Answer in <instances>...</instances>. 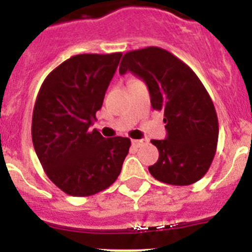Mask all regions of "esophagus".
I'll use <instances>...</instances> for the list:
<instances>
[{"label": "esophagus", "instance_id": "esophagus-1", "mask_svg": "<svg viewBox=\"0 0 252 252\" xmlns=\"http://www.w3.org/2000/svg\"><path fill=\"white\" fill-rule=\"evenodd\" d=\"M145 144H148V140H146V139L132 140V145L135 146V148H141V146H144Z\"/></svg>", "mask_w": 252, "mask_h": 252}]
</instances>
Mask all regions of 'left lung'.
<instances>
[{
  "label": "left lung",
  "mask_w": 252,
  "mask_h": 252,
  "mask_svg": "<svg viewBox=\"0 0 252 252\" xmlns=\"http://www.w3.org/2000/svg\"><path fill=\"white\" fill-rule=\"evenodd\" d=\"M131 72L144 79L154 110L164 112L165 140H151L159 160L149 166L155 179L189 186L203 178L215 158L218 119L215 104L192 69L158 46L127 51L120 74Z\"/></svg>",
  "instance_id": "8db88e82"
}]
</instances>
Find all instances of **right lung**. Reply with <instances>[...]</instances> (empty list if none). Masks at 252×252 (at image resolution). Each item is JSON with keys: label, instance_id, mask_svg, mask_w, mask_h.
Listing matches in <instances>:
<instances>
[{"label": "right lung", "instance_id": "add662e5", "mask_svg": "<svg viewBox=\"0 0 252 252\" xmlns=\"http://www.w3.org/2000/svg\"><path fill=\"white\" fill-rule=\"evenodd\" d=\"M122 53L79 54L49 73L35 101L31 136L49 179L64 193L88 197L113 184L128 137L90 131Z\"/></svg>", "mask_w": 252, "mask_h": 252}]
</instances>
